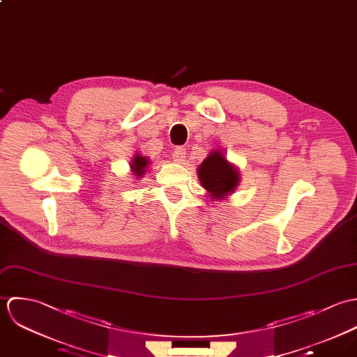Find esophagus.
I'll return each instance as SVG.
<instances>
[{
	"instance_id": "obj_1",
	"label": "esophagus",
	"mask_w": 357,
	"mask_h": 357,
	"mask_svg": "<svg viewBox=\"0 0 357 357\" xmlns=\"http://www.w3.org/2000/svg\"><path fill=\"white\" fill-rule=\"evenodd\" d=\"M172 158H174V161L182 164V162L186 160V150L182 149V147H176V149L172 151Z\"/></svg>"
}]
</instances>
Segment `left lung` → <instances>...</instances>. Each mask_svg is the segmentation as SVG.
I'll return each mask as SVG.
<instances>
[{
  "label": "left lung",
  "instance_id": "8db88e82",
  "mask_svg": "<svg viewBox=\"0 0 357 357\" xmlns=\"http://www.w3.org/2000/svg\"><path fill=\"white\" fill-rule=\"evenodd\" d=\"M197 175L213 202L226 200L240 183V169L218 149H214L199 165Z\"/></svg>",
  "mask_w": 357,
  "mask_h": 357
}]
</instances>
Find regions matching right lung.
<instances>
[{
    "instance_id": "add662e5",
    "label": "right lung",
    "mask_w": 357,
    "mask_h": 357,
    "mask_svg": "<svg viewBox=\"0 0 357 357\" xmlns=\"http://www.w3.org/2000/svg\"><path fill=\"white\" fill-rule=\"evenodd\" d=\"M150 165V161L147 157L142 155L141 153H135L134 158L131 160L130 162V167H131V172L132 175L137 178V179H141L143 175L146 174V171L149 169L147 167Z\"/></svg>"
}]
</instances>
